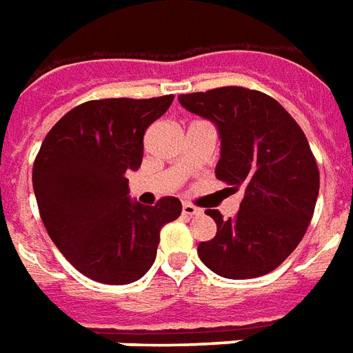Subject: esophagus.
I'll return each mask as SVG.
<instances>
[{"instance_id": "obj_1", "label": "esophagus", "mask_w": 353, "mask_h": 353, "mask_svg": "<svg viewBox=\"0 0 353 353\" xmlns=\"http://www.w3.org/2000/svg\"><path fill=\"white\" fill-rule=\"evenodd\" d=\"M181 214H183L185 217H194V215L202 214V210L196 206H192V204H183V208H181Z\"/></svg>"}]
</instances>
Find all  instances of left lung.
I'll use <instances>...</instances> for the list:
<instances>
[{
	"mask_svg": "<svg viewBox=\"0 0 353 353\" xmlns=\"http://www.w3.org/2000/svg\"><path fill=\"white\" fill-rule=\"evenodd\" d=\"M179 103L217 126L215 176L244 189L234 217L208 210L217 234L200 242L199 257L230 280L272 272L303 240L318 200L319 170L304 132L274 98L244 87L181 94Z\"/></svg>",
	"mask_w": 353,
	"mask_h": 353,
	"instance_id": "8db88e82",
	"label": "left lung"
}]
</instances>
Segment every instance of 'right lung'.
<instances>
[{"instance_id":"obj_1","label":"right lung","mask_w":353,"mask_h":353,"mask_svg":"<svg viewBox=\"0 0 353 353\" xmlns=\"http://www.w3.org/2000/svg\"><path fill=\"white\" fill-rule=\"evenodd\" d=\"M174 96L108 98L68 111L45 136L34 162V192L50 240L81 274L124 285L151 268L161 229L181 215L176 196L141 206L126 174L139 168L147 126Z\"/></svg>"}]
</instances>
